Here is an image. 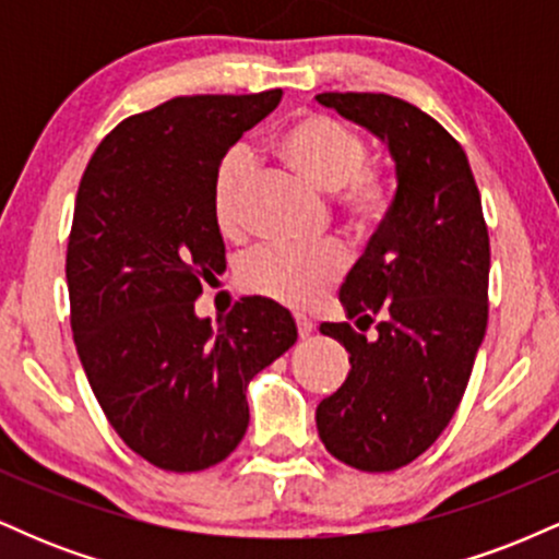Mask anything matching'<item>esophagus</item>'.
Here are the masks:
<instances>
[{
  "mask_svg": "<svg viewBox=\"0 0 559 559\" xmlns=\"http://www.w3.org/2000/svg\"><path fill=\"white\" fill-rule=\"evenodd\" d=\"M294 323H297L299 338H307L312 331H316V325H312V320L305 318V316H294Z\"/></svg>",
  "mask_w": 559,
  "mask_h": 559,
  "instance_id": "34e87169",
  "label": "esophagus"
}]
</instances>
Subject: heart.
<instances>
[{
  "mask_svg": "<svg viewBox=\"0 0 559 559\" xmlns=\"http://www.w3.org/2000/svg\"><path fill=\"white\" fill-rule=\"evenodd\" d=\"M275 152L320 191H336V210L349 226L373 228L391 207V176L370 163L357 128L325 112H299L275 136ZM254 159L243 146L221 157L213 173V217L221 234L239 236L247 226ZM346 254L336 243L318 247H258L239 265L249 294L281 305L305 307L344 275Z\"/></svg>",
  "mask_w": 559,
  "mask_h": 559,
  "instance_id": "1",
  "label": "heart"
}]
</instances>
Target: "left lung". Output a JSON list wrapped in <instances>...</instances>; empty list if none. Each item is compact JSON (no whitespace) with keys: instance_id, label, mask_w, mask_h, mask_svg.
I'll use <instances>...</instances> for the list:
<instances>
[{"instance_id":"8db88e82","label":"left lung","mask_w":559,"mask_h":559,"mask_svg":"<svg viewBox=\"0 0 559 559\" xmlns=\"http://www.w3.org/2000/svg\"><path fill=\"white\" fill-rule=\"evenodd\" d=\"M316 99L386 141L396 197L338 299L349 323L320 333L349 352V376L318 404V433L365 473L413 463L460 407L489 320V228L460 141L431 115L389 94Z\"/></svg>"}]
</instances>
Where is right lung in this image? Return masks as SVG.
<instances>
[{"label": "right lung", "instance_id": "right-lung-1", "mask_svg": "<svg viewBox=\"0 0 559 559\" xmlns=\"http://www.w3.org/2000/svg\"><path fill=\"white\" fill-rule=\"evenodd\" d=\"M281 94L176 96L115 126L83 170L66 260L75 349L110 426L163 471L223 463L247 433V383L297 342L267 299L236 301L217 329L194 312L226 271L213 173Z\"/></svg>", "mask_w": 559, "mask_h": 559}]
</instances>
